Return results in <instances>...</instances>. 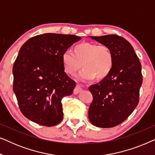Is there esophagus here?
I'll list each match as a JSON object with an SVG mask.
<instances>
[{"instance_id":"34e87169","label":"esophagus","mask_w":155,"mask_h":155,"mask_svg":"<svg viewBox=\"0 0 155 155\" xmlns=\"http://www.w3.org/2000/svg\"><path fill=\"white\" fill-rule=\"evenodd\" d=\"M82 90H83V85H82V84H78L75 87V90H74V92H75V94H78V93L82 92Z\"/></svg>"}]
</instances>
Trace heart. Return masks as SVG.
Returning <instances> with one entry per match:
<instances>
[{"mask_svg": "<svg viewBox=\"0 0 155 155\" xmlns=\"http://www.w3.org/2000/svg\"><path fill=\"white\" fill-rule=\"evenodd\" d=\"M73 53L66 51L61 57L66 73L74 76L82 66L84 70L78 76L80 80L104 79L112 71L114 58L111 48L107 45L92 42H82L75 46Z\"/></svg>", "mask_w": 155, "mask_h": 155, "instance_id": "b5f03b06", "label": "heart"}]
</instances>
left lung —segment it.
I'll list each match as a JSON object with an SVG mask.
<instances>
[{"mask_svg": "<svg viewBox=\"0 0 155 155\" xmlns=\"http://www.w3.org/2000/svg\"><path fill=\"white\" fill-rule=\"evenodd\" d=\"M111 48L114 67L107 78L89 87L93 96L88 116L97 127L112 128L124 121L138 104L143 83L141 64L131 44L122 37H91Z\"/></svg>", "mask_w": 155, "mask_h": 155, "instance_id": "1", "label": "left lung"}]
</instances>
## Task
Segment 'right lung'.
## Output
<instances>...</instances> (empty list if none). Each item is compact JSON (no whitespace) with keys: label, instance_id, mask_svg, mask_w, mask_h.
I'll list each match as a JSON object with an SVG mask.
<instances>
[{"label":"right lung","instance_id":"obj_1","mask_svg":"<svg viewBox=\"0 0 155 155\" xmlns=\"http://www.w3.org/2000/svg\"><path fill=\"white\" fill-rule=\"evenodd\" d=\"M81 37L46 33L25 42L12 68L13 91L25 117L44 126L63 119L61 99L72 94L75 82L64 71L63 52Z\"/></svg>","mask_w":155,"mask_h":155}]
</instances>
